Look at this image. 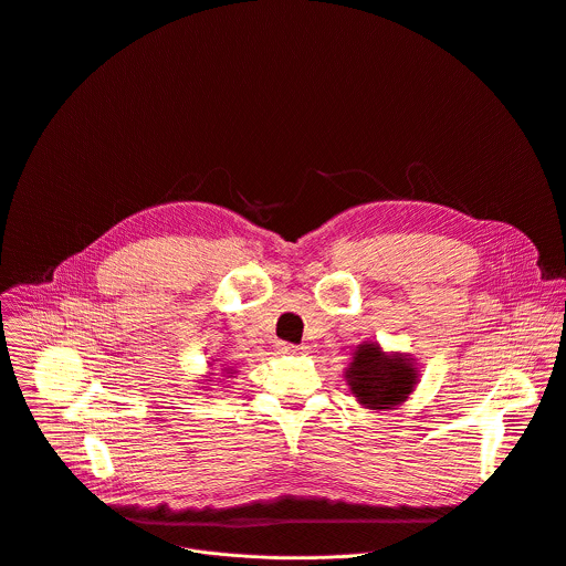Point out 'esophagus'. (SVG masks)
Here are the masks:
<instances>
[{"label": "esophagus", "instance_id": "1", "mask_svg": "<svg viewBox=\"0 0 566 566\" xmlns=\"http://www.w3.org/2000/svg\"><path fill=\"white\" fill-rule=\"evenodd\" d=\"M277 352L284 354V356H300L306 352V347H297V345H289V343H280L277 345Z\"/></svg>", "mask_w": 566, "mask_h": 566}]
</instances>
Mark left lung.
<instances>
[{
  "label": "left lung",
  "instance_id": "8db88e82",
  "mask_svg": "<svg viewBox=\"0 0 566 566\" xmlns=\"http://www.w3.org/2000/svg\"><path fill=\"white\" fill-rule=\"evenodd\" d=\"M343 377L358 406L390 410L413 395L420 370L410 354L386 352L377 340H364L354 347Z\"/></svg>",
  "mask_w": 566,
  "mask_h": 566
}]
</instances>
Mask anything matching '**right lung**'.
<instances>
[{"label":"right lung","instance_id":"add662e5","mask_svg":"<svg viewBox=\"0 0 566 566\" xmlns=\"http://www.w3.org/2000/svg\"><path fill=\"white\" fill-rule=\"evenodd\" d=\"M210 370H214V364H210ZM212 375H214V373L202 375V377H205V379H200V384H205L202 388H210V386H212V384H210V381H212ZM234 375H237V370H232V368H221V377L230 379V377H234Z\"/></svg>","mask_w":566,"mask_h":566}]
</instances>
